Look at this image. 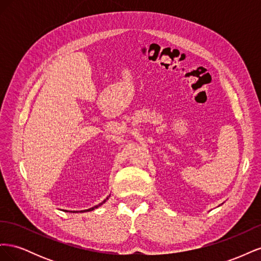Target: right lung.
Returning a JSON list of instances; mask_svg holds the SVG:
<instances>
[{"instance_id":"obj_1","label":"right lung","mask_w":261,"mask_h":261,"mask_svg":"<svg viewBox=\"0 0 261 261\" xmlns=\"http://www.w3.org/2000/svg\"><path fill=\"white\" fill-rule=\"evenodd\" d=\"M107 199H108V198H107ZM107 199H106V200H103V201H102L101 203H99V204H98V206H96V207H93V208H90V209H88V210H84V212H85V211H91V210H94V209H96V208H98L99 206H101V204H102V203H105V202L107 201ZM74 212H78V211H74ZM81 212H83V211H81Z\"/></svg>"}]
</instances>
